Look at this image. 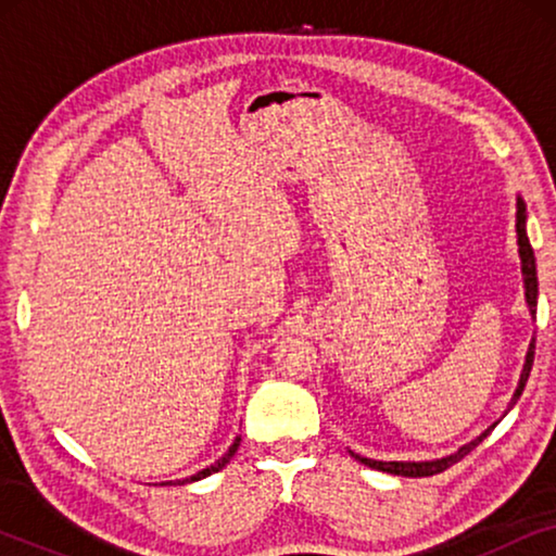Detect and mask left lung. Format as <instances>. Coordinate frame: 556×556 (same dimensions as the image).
<instances>
[{
    "label": "left lung",
    "mask_w": 556,
    "mask_h": 556,
    "mask_svg": "<svg viewBox=\"0 0 556 556\" xmlns=\"http://www.w3.org/2000/svg\"><path fill=\"white\" fill-rule=\"evenodd\" d=\"M516 235H519V255H521V273H523V288H527V303H529V311L531 316H536V293H539V283H536V263H534V250H531V242L527 238V207H523V202L519 200L516 202ZM534 349H536V339H531L529 344V352H527V362H523V371H521V379H519V387H516L514 392V400H511V407L516 405V400L521 397L523 387H527V379H529V371H531V364H534ZM491 430H485L481 438H476L473 443L463 445L458 453L447 455V458H440V460H425V463H397V460H371V458H362V455L352 453L356 460L364 463V466L369 468H377V470H384V473H394V476H407V478H422V476H435L440 470L451 468L453 463H458L460 458H466V455L473 451L478 443H483V438L489 435Z\"/></svg>",
    "instance_id": "8db88e82"
}]
</instances>
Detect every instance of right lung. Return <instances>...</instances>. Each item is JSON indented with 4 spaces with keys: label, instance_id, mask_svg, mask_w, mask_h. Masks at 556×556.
Returning <instances> with one entry per match:
<instances>
[{
    "label": "right lung",
    "instance_id": "obj_1",
    "mask_svg": "<svg viewBox=\"0 0 556 556\" xmlns=\"http://www.w3.org/2000/svg\"><path fill=\"white\" fill-rule=\"evenodd\" d=\"M238 445H240V438H235V443L230 445V451H227L223 458L219 460H215L212 463L210 468H204V470H200V473H194V476H189V478H185V481H177V483H192V481H200V478H204V476H212V473H217V470H223L227 463H230V458L235 455V451H238ZM172 483V481H169Z\"/></svg>",
    "mask_w": 556,
    "mask_h": 556
}]
</instances>
